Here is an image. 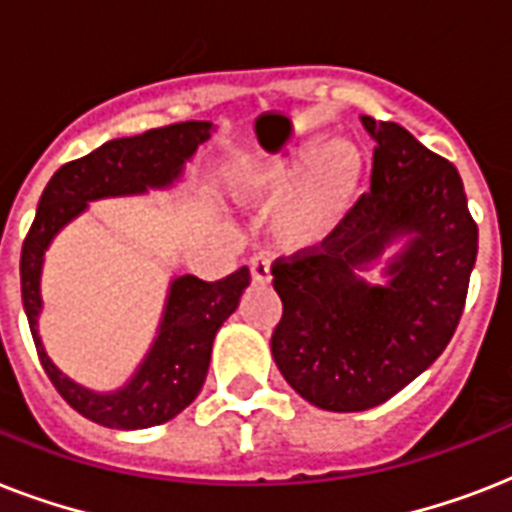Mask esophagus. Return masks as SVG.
<instances>
[{"label": "esophagus", "instance_id": "obj_1", "mask_svg": "<svg viewBox=\"0 0 512 512\" xmlns=\"http://www.w3.org/2000/svg\"><path fill=\"white\" fill-rule=\"evenodd\" d=\"M249 273L255 284H268L271 281V260L265 255H255L249 260Z\"/></svg>", "mask_w": 512, "mask_h": 512}]
</instances>
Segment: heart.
<instances>
[{
  "mask_svg": "<svg viewBox=\"0 0 512 512\" xmlns=\"http://www.w3.org/2000/svg\"><path fill=\"white\" fill-rule=\"evenodd\" d=\"M364 185V159L348 140H332L313 159V146L249 156L233 167V196L257 209H276L281 247L305 252L327 244L353 212Z\"/></svg>",
  "mask_w": 512,
  "mask_h": 512,
  "instance_id": "1",
  "label": "heart"
}]
</instances>
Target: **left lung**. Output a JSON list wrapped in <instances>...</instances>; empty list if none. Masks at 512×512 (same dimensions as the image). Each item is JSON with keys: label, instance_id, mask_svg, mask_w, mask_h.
I'll return each instance as SVG.
<instances>
[{"label": "left lung", "instance_id": "left-lung-1", "mask_svg": "<svg viewBox=\"0 0 512 512\" xmlns=\"http://www.w3.org/2000/svg\"><path fill=\"white\" fill-rule=\"evenodd\" d=\"M361 124L374 140L369 196L321 252L273 265L284 305L273 361L327 412L385 404L444 353L478 255L454 164L401 124Z\"/></svg>", "mask_w": 512, "mask_h": 512}]
</instances>
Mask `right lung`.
<instances>
[{"mask_svg":"<svg viewBox=\"0 0 512 512\" xmlns=\"http://www.w3.org/2000/svg\"><path fill=\"white\" fill-rule=\"evenodd\" d=\"M212 130V122L170 124L132 138L108 140L98 151L63 164L44 188L34 225L23 241V311L44 372L76 412L106 428H154L193 404L207 380L217 329L239 308L241 295L249 287V268H239L228 279L212 284L191 273L172 276L154 340L130 380L116 390H92L60 372L39 335L44 257L55 236L84 215L92 201L175 188L183 180L185 164L191 162L196 148L209 140Z\"/></svg>","mask_w":512,"mask_h":512,"instance_id":"right-lung-1","label":"right lung"}]
</instances>
